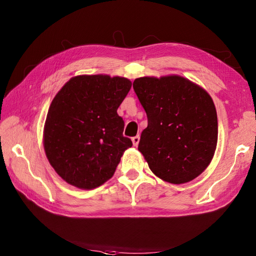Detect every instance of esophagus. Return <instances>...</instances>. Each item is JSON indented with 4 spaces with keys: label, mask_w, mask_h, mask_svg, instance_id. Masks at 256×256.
Returning <instances> with one entry per match:
<instances>
[{
    "label": "esophagus",
    "mask_w": 256,
    "mask_h": 256,
    "mask_svg": "<svg viewBox=\"0 0 256 256\" xmlns=\"http://www.w3.org/2000/svg\"><path fill=\"white\" fill-rule=\"evenodd\" d=\"M131 141H132L134 146H138V142H140V136H136L132 138H131Z\"/></svg>",
    "instance_id": "34e87169"
}]
</instances>
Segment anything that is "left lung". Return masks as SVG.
Instances as JSON below:
<instances>
[{
  "label": "left lung",
  "mask_w": 256,
  "mask_h": 256,
  "mask_svg": "<svg viewBox=\"0 0 256 256\" xmlns=\"http://www.w3.org/2000/svg\"><path fill=\"white\" fill-rule=\"evenodd\" d=\"M134 90L148 122L138 150L150 171L174 184L202 174L218 142V118L210 95L178 74L138 78Z\"/></svg>",
  "instance_id": "left-lung-1"
}]
</instances>
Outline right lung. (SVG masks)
<instances>
[{
  "label": "right lung",
  "instance_id": "right-lung-1",
  "mask_svg": "<svg viewBox=\"0 0 256 256\" xmlns=\"http://www.w3.org/2000/svg\"><path fill=\"white\" fill-rule=\"evenodd\" d=\"M131 81L109 74L76 76L67 81L48 110L44 148L49 164L72 186L92 190L114 175L130 138L122 136L118 109Z\"/></svg>",
  "mask_w": 256,
  "mask_h": 256
}]
</instances>
